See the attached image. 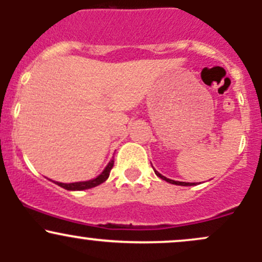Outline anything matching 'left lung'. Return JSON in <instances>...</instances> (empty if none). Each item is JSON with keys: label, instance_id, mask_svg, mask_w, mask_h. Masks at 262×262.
I'll return each instance as SVG.
<instances>
[{"label": "left lung", "instance_id": "1", "mask_svg": "<svg viewBox=\"0 0 262 262\" xmlns=\"http://www.w3.org/2000/svg\"><path fill=\"white\" fill-rule=\"evenodd\" d=\"M155 173H156V175L158 176V178H160V179H162V180H165V181L170 182V184H173V185H181V186H191V185H195L194 182H181V181L170 180V179H167V178H165V176H162V175H161V173L158 172V171H155Z\"/></svg>", "mask_w": 262, "mask_h": 262}]
</instances>
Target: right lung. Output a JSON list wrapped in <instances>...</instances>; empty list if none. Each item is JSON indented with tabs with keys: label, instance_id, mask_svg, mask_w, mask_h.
Here are the masks:
<instances>
[{
	"label": "right lung",
	"instance_id": "1",
	"mask_svg": "<svg viewBox=\"0 0 262 262\" xmlns=\"http://www.w3.org/2000/svg\"><path fill=\"white\" fill-rule=\"evenodd\" d=\"M113 166H114V161H110L107 163V166L105 167V170L100 173L97 178L92 179V180L89 181H80V182H72V184H63V182H57L58 186L63 187L66 190H72V191H80V190H86V189H91V187L97 186V185L102 184L107 180L110 175V171H112Z\"/></svg>",
	"mask_w": 262,
	"mask_h": 262
}]
</instances>
